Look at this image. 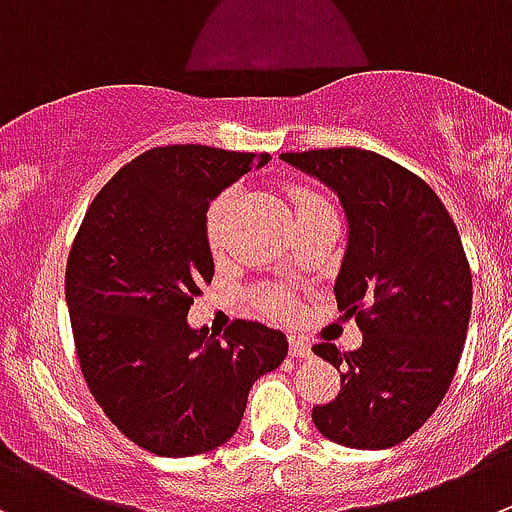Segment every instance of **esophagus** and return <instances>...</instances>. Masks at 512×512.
Returning a JSON list of instances; mask_svg holds the SVG:
<instances>
[{"mask_svg":"<svg viewBox=\"0 0 512 512\" xmlns=\"http://www.w3.org/2000/svg\"><path fill=\"white\" fill-rule=\"evenodd\" d=\"M289 354L294 359H311L314 357V349H311V344L304 342L301 337H291L289 339Z\"/></svg>","mask_w":512,"mask_h":512,"instance_id":"obj_1","label":"esophagus"}]
</instances>
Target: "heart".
Wrapping results in <instances>:
<instances>
[{"mask_svg":"<svg viewBox=\"0 0 512 512\" xmlns=\"http://www.w3.org/2000/svg\"><path fill=\"white\" fill-rule=\"evenodd\" d=\"M233 198H236V191H226L211 203V208H208L206 236H208V243H211V248H221L223 236H226V223H228V213H231V206H233ZM294 203H296V213L309 211V208L326 206L316 193L306 191V188L294 191ZM261 301H264L266 309H271L274 314H289L291 311L289 299H286L284 294H279V291H264V294H261Z\"/></svg>","mask_w":512,"mask_h":512,"instance_id":"b5f03b06","label":"heart"}]
</instances>
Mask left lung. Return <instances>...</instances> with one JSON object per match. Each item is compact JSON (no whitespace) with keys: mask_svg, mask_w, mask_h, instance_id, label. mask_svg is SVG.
<instances>
[{"mask_svg":"<svg viewBox=\"0 0 512 512\" xmlns=\"http://www.w3.org/2000/svg\"><path fill=\"white\" fill-rule=\"evenodd\" d=\"M324 183L347 216V248L334 281L362 347L334 344L316 357L342 374L334 402L311 412L326 440L387 450L420 430L450 389L472 309V276L460 233L425 180L359 148L284 153Z\"/></svg>","mask_w":512,"mask_h":512,"instance_id":"left-lung-1","label":"left lung"}]
</instances>
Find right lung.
Listing matches in <instances>:
<instances>
[{
	"instance_id": "obj_1",
	"label": "right lung",
	"mask_w": 512,
	"mask_h": 512,
	"mask_svg": "<svg viewBox=\"0 0 512 512\" xmlns=\"http://www.w3.org/2000/svg\"><path fill=\"white\" fill-rule=\"evenodd\" d=\"M269 153L165 145L138 155L90 203L67 259L65 296L92 397L128 440L191 457L233 437L248 389L289 352L279 329L233 321L193 329L213 279L206 213Z\"/></svg>"
}]
</instances>
